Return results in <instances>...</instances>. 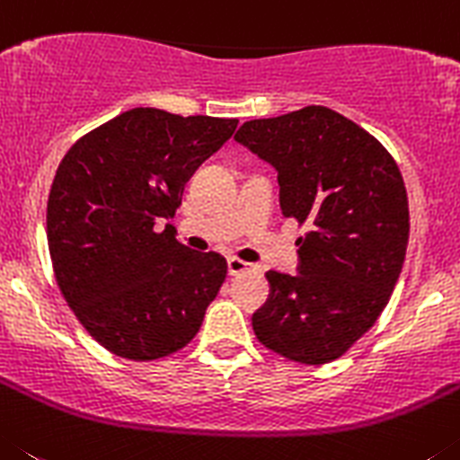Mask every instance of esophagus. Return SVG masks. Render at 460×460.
Masks as SVG:
<instances>
[{"label": "esophagus", "mask_w": 460, "mask_h": 460, "mask_svg": "<svg viewBox=\"0 0 460 460\" xmlns=\"http://www.w3.org/2000/svg\"><path fill=\"white\" fill-rule=\"evenodd\" d=\"M226 266H229V275H243V272L250 270L252 263L238 259V256H229V259H226Z\"/></svg>", "instance_id": "obj_1"}]
</instances>
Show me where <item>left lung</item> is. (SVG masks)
<instances>
[{
	"label": "left lung",
	"mask_w": 460,
	"mask_h": 460,
	"mask_svg": "<svg viewBox=\"0 0 460 460\" xmlns=\"http://www.w3.org/2000/svg\"><path fill=\"white\" fill-rule=\"evenodd\" d=\"M234 139L277 169L281 213L307 225L297 275L266 272L256 339L293 362H332L378 321L399 281L411 231L399 167L374 135L321 105L247 121Z\"/></svg>",
	"instance_id": "1"
}]
</instances>
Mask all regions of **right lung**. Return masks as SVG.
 Returning a JSON list of instances; mask_svg holds the SVG:
<instances>
[{
  "label": "right lung",
  "mask_w": 460,
  "mask_h": 460,
  "mask_svg": "<svg viewBox=\"0 0 460 460\" xmlns=\"http://www.w3.org/2000/svg\"><path fill=\"white\" fill-rule=\"evenodd\" d=\"M238 119L135 107L77 139L48 197L57 284L86 332L148 362L188 346L220 293L226 259L181 245L172 220L197 167Z\"/></svg>",
  "instance_id": "add662e5"
}]
</instances>
